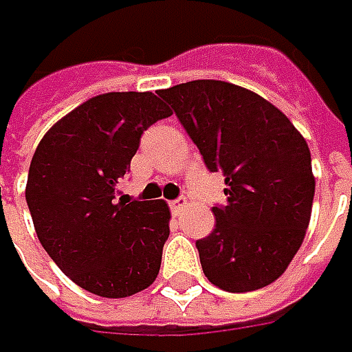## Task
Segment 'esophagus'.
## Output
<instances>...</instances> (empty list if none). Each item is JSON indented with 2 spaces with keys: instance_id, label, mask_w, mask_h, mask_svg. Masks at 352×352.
<instances>
[{
  "instance_id": "obj_1",
  "label": "esophagus",
  "mask_w": 352,
  "mask_h": 352,
  "mask_svg": "<svg viewBox=\"0 0 352 352\" xmlns=\"http://www.w3.org/2000/svg\"><path fill=\"white\" fill-rule=\"evenodd\" d=\"M186 204H188V199L186 197H178V199H174V201H170V208L174 213H178V211H182L186 208Z\"/></svg>"
}]
</instances>
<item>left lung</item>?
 <instances>
[{
    "label": "left lung",
    "instance_id": "left-lung-1",
    "mask_svg": "<svg viewBox=\"0 0 352 352\" xmlns=\"http://www.w3.org/2000/svg\"><path fill=\"white\" fill-rule=\"evenodd\" d=\"M210 172H223L225 208L196 241L213 286L243 294L282 276L302 247L316 176L302 133L258 94L221 80H194L160 91Z\"/></svg>",
    "mask_w": 352,
    "mask_h": 352
}]
</instances>
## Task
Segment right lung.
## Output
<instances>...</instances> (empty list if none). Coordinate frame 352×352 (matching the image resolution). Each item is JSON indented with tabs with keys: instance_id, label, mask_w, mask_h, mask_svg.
<instances>
[{
	"instance_id": "1",
	"label": "right lung",
	"mask_w": 352,
	"mask_h": 352,
	"mask_svg": "<svg viewBox=\"0 0 352 352\" xmlns=\"http://www.w3.org/2000/svg\"><path fill=\"white\" fill-rule=\"evenodd\" d=\"M172 116L153 91H109L78 105L34 151L25 197L48 256L80 288L129 298L158 276L170 235L162 199H117L142 131Z\"/></svg>"
}]
</instances>
